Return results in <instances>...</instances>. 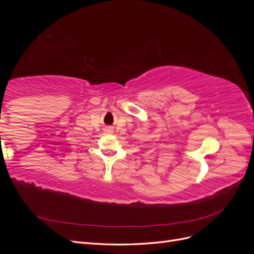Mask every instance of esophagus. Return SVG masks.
Returning a JSON list of instances; mask_svg holds the SVG:
<instances>
[{"label":"esophagus","instance_id":"obj_1","mask_svg":"<svg viewBox=\"0 0 254 254\" xmlns=\"http://www.w3.org/2000/svg\"><path fill=\"white\" fill-rule=\"evenodd\" d=\"M105 132H106V133H108V134H110V133H112V132H113V130H112L111 128H109V127H108V128H106V129H105Z\"/></svg>","mask_w":254,"mask_h":254}]
</instances>
